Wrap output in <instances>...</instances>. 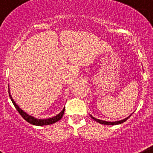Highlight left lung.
Returning <instances> with one entry per match:
<instances>
[{
  "label": "left lung",
  "instance_id": "obj_1",
  "mask_svg": "<svg viewBox=\"0 0 153 153\" xmlns=\"http://www.w3.org/2000/svg\"><path fill=\"white\" fill-rule=\"evenodd\" d=\"M130 116H131V115H130V116L128 117L125 118V119L121 120H119V121H115V122H108V121H104V120H101L96 119L95 117H94L93 116L90 115V117L92 118V119L94 120L97 121V122H98L99 123H101V124H104V125H117V124H120V123H123V122H125V121H126V120L128 119V118L130 117Z\"/></svg>",
  "mask_w": 153,
  "mask_h": 153
}]
</instances>
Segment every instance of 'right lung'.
Instances as JSON below:
<instances>
[{
	"label": "right lung",
	"instance_id": "add662e5",
	"mask_svg": "<svg viewBox=\"0 0 153 153\" xmlns=\"http://www.w3.org/2000/svg\"><path fill=\"white\" fill-rule=\"evenodd\" d=\"M8 92H9V96L10 100H12V103L14 105L15 108L17 110V111L19 112V114L22 116V117L26 121H27L28 123H31L33 125H36V126H44V125H49V124H53V123H56L57 121H59V120L62 119V117L63 114H64L65 112V107L63 108L62 111L59 113V114H57L56 116L53 117L48 118V119H36L34 117L30 116L29 114H27V113L24 112L22 109H20L19 106L15 103V101L13 100V99L12 98L11 95H10V89H8Z\"/></svg>",
	"mask_w": 153,
	"mask_h": 153
}]
</instances>
